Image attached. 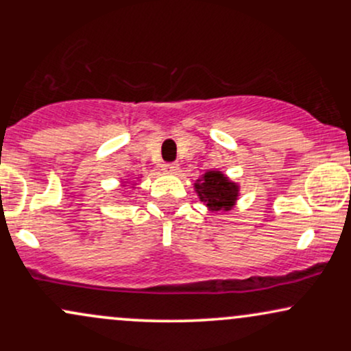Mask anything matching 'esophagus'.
I'll use <instances>...</instances> for the list:
<instances>
[{
	"label": "esophagus",
	"mask_w": 351,
	"mask_h": 351,
	"mask_svg": "<svg viewBox=\"0 0 351 351\" xmlns=\"http://www.w3.org/2000/svg\"><path fill=\"white\" fill-rule=\"evenodd\" d=\"M162 170L165 173H176L178 171V163H163Z\"/></svg>",
	"instance_id": "obj_1"
}]
</instances>
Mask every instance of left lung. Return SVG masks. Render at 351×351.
I'll list each match as a JSON object with an SVG mask.
<instances>
[{
	"label": "left lung",
	"mask_w": 351,
	"mask_h": 351,
	"mask_svg": "<svg viewBox=\"0 0 351 351\" xmlns=\"http://www.w3.org/2000/svg\"><path fill=\"white\" fill-rule=\"evenodd\" d=\"M199 199L206 203L211 211H229L237 199L236 183L229 181L221 171H206L195 184Z\"/></svg>",
	"instance_id": "8db88e82"
}]
</instances>
